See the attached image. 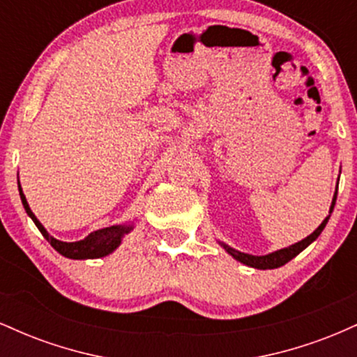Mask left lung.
<instances>
[{
    "label": "left lung",
    "mask_w": 357,
    "mask_h": 357,
    "mask_svg": "<svg viewBox=\"0 0 357 357\" xmlns=\"http://www.w3.org/2000/svg\"><path fill=\"white\" fill-rule=\"evenodd\" d=\"M335 198H337V191L334 192V199H333V204H331V211L333 213L334 210V204H335ZM327 220H329V216H327L326 220L322 221L321 227L315 230L312 235H309L307 238H304L302 241H298L296 245H290L289 248H284V250H278V252H273V253H268V255L265 257H253V255H247V253H241V252H236V250H233L230 247H227V245H223L225 250H227L228 253H230L231 257H235L236 260L241 261V264L248 265V267H253V268H261V270H267V268H277V267H282V265H285L287 261L292 260L294 257H297L298 253L302 252V250L309 247L312 241L317 238L319 235H321V231L324 230V227H326Z\"/></svg>",
    "instance_id": "1"
}]
</instances>
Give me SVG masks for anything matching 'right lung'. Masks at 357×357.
I'll return each mask as SVG.
<instances>
[{"label": "right lung", "mask_w": 357, "mask_h": 357, "mask_svg": "<svg viewBox=\"0 0 357 357\" xmlns=\"http://www.w3.org/2000/svg\"><path fill=\"white\" fill-rule=\"evenodd\" d=\"M20 196H22V203H23L24 210H26V213H28V216L35 221V225L38 227V230L42 231V235L47 238L48 243H50L52 247L56 250V252L61 253V255L67 257V258L82 260V258H100V257L109 255V253H112L114 250L119 247L122 235L130 230V228H127V227H109V228H102V230L92 231L89 236H85V238L80 241H73V243L60 241V240L53 238V236L48 235L47 230L42 227V223L36 220L33 211H31L30 206H28L26 198H24V195L22 191V186H20Z\"/></svg>", "instance_id": "add662e5"}]
</instances>
